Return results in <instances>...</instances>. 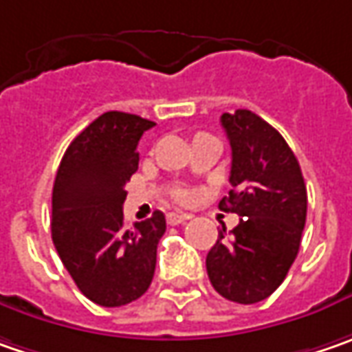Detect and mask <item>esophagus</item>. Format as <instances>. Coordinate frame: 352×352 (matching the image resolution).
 <instances>
[{
    "instance_id": "esophagus-1",
    "label": "esophagus",
    "mask_w": 352,
    "mask_h": 352,
    "mask_svg": "<svg viewBox=\"0 0 352 352\" xmlns=\"http://www.w3.org/2000/svg\"><path fill=\"white\" fill-rule=\"evenodd\" d=\"M185 221H187V217L181 214V212H169V214H167V224H171V226L183 224Z\"/></svg>"
}]
</instances>
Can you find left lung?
Wrapping results in <instances>:
<instances>
[{"label": "left lung", "instance_id": "1", "mask_svg": "<svg viewBox=\"0 0 352 352\" xmlns=\"http://www.w3.org/2000/svg\"><path fill=\"white\" fill-rule=\"evenodd\" d=\"M232 149L228 197L222 210L240 217L236 228L222 226L206 254V272L222 298L258 303L285 280L301 244L307 189L301 167L282 133L250 110L222 114Z\"/></svg>", "mask_w": 352, "mask_h": 352}]
</instances>
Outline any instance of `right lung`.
Returning a JSON list of instances; mask_svg holds the SVG:
<instances>
[{
    "label": "right lung",
    "instance_id": "obj_1",
    "mask_svg": "<svg viewBox=\"0 0 352 352\" xmlns=\"http://www.w3.org/2000/svg\"><path fill=\"white\" fill-rule=\"evenodd\" d=\"M153 126L135 114H102L72 140L54 177V248L76 287L102 307L135 301L153 280L165 217L155 210L126 228L122 208L138 144Z\"/></svg>",
    "mask_w": 352,
    "mask_h": 352
}]
</instances>
